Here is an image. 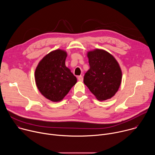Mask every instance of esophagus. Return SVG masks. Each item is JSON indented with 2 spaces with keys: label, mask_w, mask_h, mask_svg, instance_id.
Instances as JSON below:
<instances>
[{
  "label": "esophagus",
  "mask_w": 155,
  "mask_h": 155,
  "mask_svg": "<svg viewBox=\"0 0 155 155\" xmlns=\"http://www.w3.org/2000/svg\"><path fill=\"white\" fill-rule=\"evenodd\" d=\"M78 81H83V77H82L81 75H80V76L78 77Z\"/></svg>",
  "instance_id": "34e87169"
}]
</instances>
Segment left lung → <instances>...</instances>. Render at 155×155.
Instances as JSON below:
<instances>
[{
    "instance_id": "left-lung-1",
    "label": "left lung",
    "mask_w": 155,
    "mask_h": 155,
    "mask_svg": "<svg viewBox=\"0 0 155 155\" xmlns=\"http://www.w3.org/2000/svg\"><path fill=\"white\" fill-rule=\"evenodd\" d=\"M90 69L83 82L99 101L112 98L118 91L122 72L115 58L108 52L95 49L87 53Z\"/></svg>"
}]
</instances>
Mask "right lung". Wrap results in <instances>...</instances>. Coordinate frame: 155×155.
I'll return each instance as SVG.
<instances>
[{
  "label": "right lung",
  "mask_w": 155,
  "mask_h": 155,
  "mask_svg": "<svg viewBox=\"0 0 155 155\" xmlns=\"http://www.w3.org/2000/svg\"><path fill=\"white\" fill-rule=\"evenodd\" d=\"M67 53L58 49L47 54L35 71L37 87L41 94L53 102H59L77 83V78L65 65Z\"/></svg>",
  "instance_id": "1"
}]
</instances>
